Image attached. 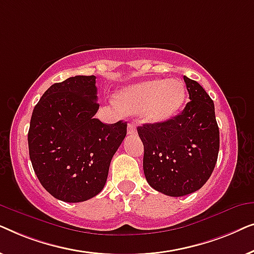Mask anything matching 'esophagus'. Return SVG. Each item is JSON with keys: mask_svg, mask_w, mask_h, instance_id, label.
<instances>
[{"mask_svg": "<svg viewBox=\"0 0 254 254\" xmlns=\"http://www.w3.org/2000/svg\"><path fill=\"white\" fill-rule=\"evenodd\" d=\"M127 133H128V135H135L137 133V129H136V125H135L134 123H129L128 124V126H127Z\"/></svg>", "mask_w": 254, "mask_h": 254, "instance_id": "esophagus-1", "label": "esophagus"}]
</instances>
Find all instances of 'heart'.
<instances>
[{"instance_id": "1", "label": "heart", "mask_w": 254, "mask_h": 254, "mask_svg": "<svg viewBox=\"0 0 254 254\" xmlns=\"http://www.w3.org/2000/svg\"><path fill=\"white\" fill-rule=\"evenodd\" d=\"M186 89L180 79H148L128 85L118 92V106L125 112H141L150 124L172 119L182 109Z\"/></svg>"}]
</instances>
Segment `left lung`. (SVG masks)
<instances>
[{"label": "left lung", "mask_w": 254, "mask_h": 254, "mask_svg": "<svg viewBox=\"0 0 254 254\" xmlns=\"http://www.w3.org/2000/svg\"><path fill=\"white\" fill-rule=\"evenodd\" d=\"M184 81L190 100L183 112L163 124L137 127L145 179L170 196L200 190L213 173L220 149L214 102L196 81L186 76Z\"/></svg>", "instance_id": "left-lung-1"}]
</instances>
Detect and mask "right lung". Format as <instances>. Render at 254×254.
<instances>
[{
  "instance_id": "1",
  "label": "right lung",
  "mask_w": 254,
  "mask_h": 254,
  "mask_svg": "<svg viewBox=\"0 0 254 254\" xmlns=\"http://www.w3.org/2000/svg\"><path fill=\"white\" fill-rule=\"evenodd\" d=\"M96 76H75L50 86L32 112L30 159L45 190L64 202H82L105 186L127 124L96 119Z\"/></svg>"
}]
</instances>
